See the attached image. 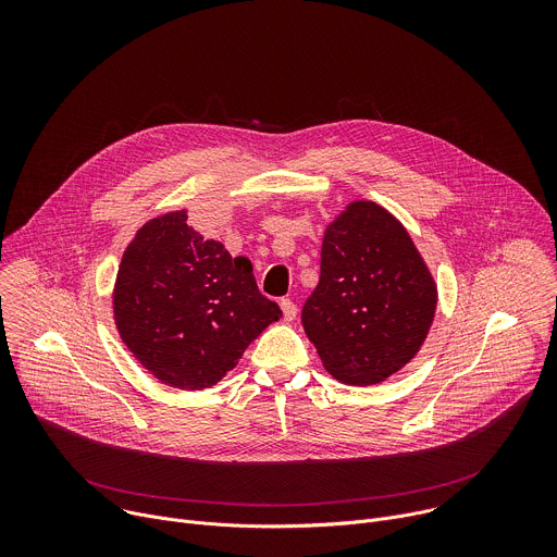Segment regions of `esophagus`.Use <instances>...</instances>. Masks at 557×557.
I'll return each instance as SVG.
<instances>
[{
  "mask_svg": "<svg viewBox=\"0 0 557 557\" xmlns=\"http://www.w3.org/2000/svg\"><path fill=\"white\" fill-rule=\"evenodd\" d=\"M280 308H282V312H284V320H286V322H293L295 317H297V306H295L290 299H282V301H280Z\"/></svg>",
  "mask_w": 557,
  "mask_h": 557,
  "instance_id": "esophagus-1",
  "label": "esophagus"
}]
</instances>
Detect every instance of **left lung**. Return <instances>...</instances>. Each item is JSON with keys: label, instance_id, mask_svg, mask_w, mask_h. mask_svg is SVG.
I'll list each match as a JSON object with an SVG mask.
<instances>
[{"label": "left lung", "instance_id": "8db88e82", "mask_svg": "<svg viewBox=\"0 0 557 557\" xmlns=\"http://www.w3.org/2000/svg\"><path fill=\"white\" fill-rule=\"evenodd\" d=\"M436 299L406 226L376 202L355 200L326 226L320 284L301 324L337 381L374 385L421 350Z\"/></svg>", "mask_w": 557, "mask_h": 557}]
</instances>
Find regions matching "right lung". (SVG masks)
<instances>
[{
  "label": "right lung",
  "instance_id": "obj_1",
  "mask_svg": "<svg viewBox=\"0 0 557 557\" xmlns=\"http://www.w3.org/2000/svg\"><path fill=\"white\" fill-rule=\"evenodd\" d=\"M114 322L127 350L178 389L215 385L247 346L282 317L256 284L247 258L187 224V211L145 222L114 284Z\"/></svg>",
  "mask_w": 557,
  "mask_h": 557
}]
</instances>
